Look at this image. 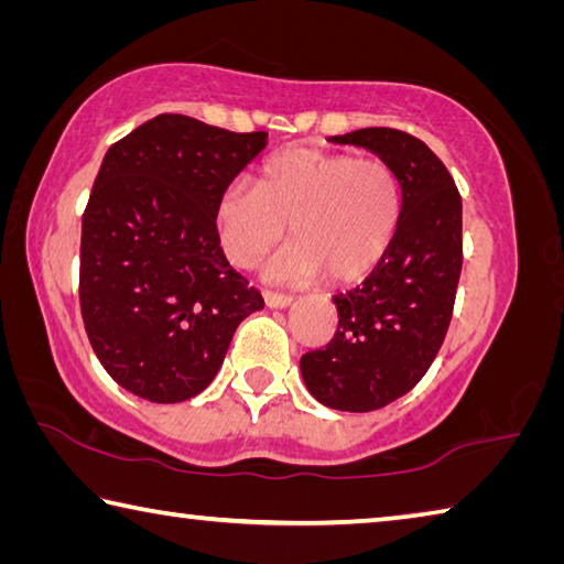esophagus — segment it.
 Masks as SVG:
<instances>
[{
	"label": "esophagus",
	"instance_id": "1",
	"mask_svg": "<svg viewBox=\"0 0 564 564\" xmlns=\"http://www.w3.org/2000/svg\"><path fill=\"white\" fill-rule=\"evenodd\" d=\"M265 305H269V308H289V305L295 301L293 295H289V293H275V291H265Z\"/></svg>",
	"mask_w": 564,
	"mask_h": 564
}]
</instances>
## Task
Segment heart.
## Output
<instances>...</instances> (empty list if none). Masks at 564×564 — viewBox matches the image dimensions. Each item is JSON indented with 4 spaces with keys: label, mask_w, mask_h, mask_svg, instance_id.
I'll return each instance as SVG.
<instances>
[{
    "label": "heart",
    "mask_w": 564,
    "mask_h": 564,
    "mask_svg": "<svg viewBox=\"0 0 564 564\" xmlns=\"http://www.w3.org/2000/svg\"><path fill=\"white\" fill-rule=\"evenodd\" d=\"M404 192L382 158L289 150L261 167L256 187H231L217 209L221 247L237 265H251L291 227L293 243L271 263L273 279L337 283L370 273L392 247Z\"/></svg>",
    "instance_id": "b5f03b06"
}]
</instances>
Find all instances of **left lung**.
<instances>
[{"mask_svg":"<svg viewBox=\"0 0 564 564\" xmlns=\"http://www.w3.org/2000/svg\"><path fill=\"white\" fill-rule=\"evenodd\" d=\"M330 140L387 160L404 209L384 259L333 299L335 337L301 357V372L321 404L375 412L422 380L446 337L464 263L460 194L444 162L409 132L362 128Z\"/></svg>","mask_w":564,"mask_h":564,"instance_id":"8db88e82","label":"left lung"}]
</instances>
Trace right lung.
<instances>
[{
	"mask_svg": "<svg viewBox=\"0 0 564 564\" xmlns=\"http://www.w3.org/2000/svg\"><path fill=\"white\" fill-rule=\"evenodd\" d=\"M265 138L162 112L106 152L80 224V315L106 372L148 402L207 389L263 308L221 251L217 209Z\"/></svg>",
	"mask_w": 564,
	"mask_h": 564,
	"instance_id": "add662e5",
	"label": "right lung"
}]
</instances>
